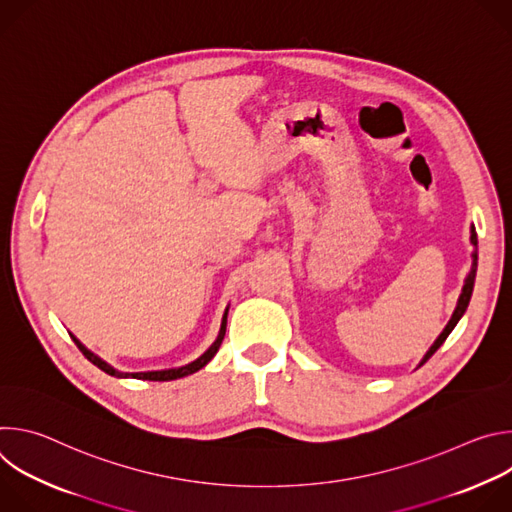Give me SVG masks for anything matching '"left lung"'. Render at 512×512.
Wrapping results in <instances>:
<instances>
[{
	"label": "left lung",
	"instance_id": "obj_1",
	"mask_svg": "<svg viewBox=\"0 0 512 512\" xmlns=\"http://www.w3.org/2000/svg\"><path fill=\"white\" fill-rule=\"evenodd\" d=\"M470 243H472V265H470V271H468V275H466V279H464V287H462V291H460V298H458L456 310H454V314H452L450 322L446 324V328L442 330V334L435 338V342L429 346V350H427V352L423 354V358L419 360V367H421V364H425V362L431 358V354L446 342V338H448V336H450V332L456 328V324L460 322V318L464 316V312H466V308H468V304H470L472 291H474L476 269H478V237H476V229H474V225H472V229H470Z\"/></svg>",
	"mask_w": 512,
	"mask_h": 512
}]
</instances>
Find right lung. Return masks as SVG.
<instances>
[{
	"label": "right lung",
	"instance_id": "add662e5",
	"mask_svg": "<svg viewBox=\"0 0 512 512\" xmlns=\"http://www.w3.org/2000/svg\"><path fill=\"white\" fill-rule=\"evenodd\" d=\"M227 316H229V306L223 314V320H221V330H218V336L216 340L192 362L184 364V367H176V369H164V371H145V373H123V371H117L113 369L109 362H105L101 356H97L95 352H91L75 334H70V338L75 340V344L79 346V350L85 354L87 360H91L95 367H99L103 373L111 375V377H117V379H139V381H174V379H182V377H188L196 371H200L202 367H206V364L212 360V356L218 352V348H221L223 344V338H225V332H227Z\"/></svg>",
	"mask_w": 512,
	"mask_h": 512
}]
</instances>
